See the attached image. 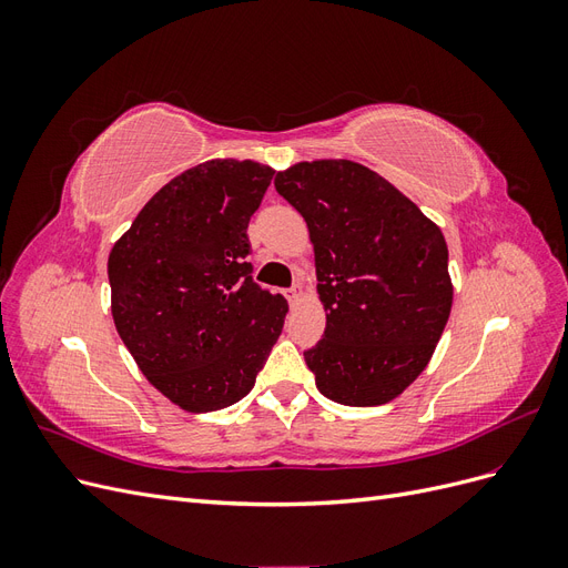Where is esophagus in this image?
<instances>
[{
    "label": "esophagus",
    "mask_w": 568,
    "mask_h": 568,
    "mask_svg": "<svg viewBox=\"0 0 568 568\" xmlns=\"http://www.w3.org/2000/svg\"><path fill=\"white\" fill-rule=\"evenodd\" d=\"M286 298H288V303H291V305H296V303L303 298V288H301V284H296L294 288H288V291H286Z\"/></svg>",
    "instance_id": "esophagus-1"
}]
</instances>
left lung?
<instances>
[{
    "label": "left lung",
    "instance_id": "obj_1",
    "mask_svg": "<svg viewBox=\"0 0 568 568\" xmlns=\"http://www.w3.org/2000/svg\"><path fill=\"white\" fill-rule=\"evenodd\" d=\"M315 248L324 336L305 363L326 398L372 407L417 379L448 324L453 282L436 222L353 161L296 163L274 178Z\"/></svg>",
    "mask_w": 568,
    "mask_h": 568
}]
</instances>
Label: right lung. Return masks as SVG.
Returning a JSON list of instances; mask_svg holds the SVG:
<instances>
[{"instance_id": "obj_1", "label": "right lung", "mask_w": 568, "mask_h": 568, "mask_svg": "<svg viewBox=\"0 0 568 568\" xmlns=\"http://www.w3.org/2000/svg\"><path fill=\"white\" fill-rule=\"evenodd\" d=\"M274 170L215 159L184 170L109 255L111 313L136 367L186 412L239 403L277 343L286 298L253 277L248 220Z\"/></svg>"}]
</instances>
